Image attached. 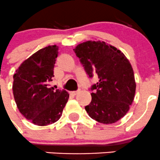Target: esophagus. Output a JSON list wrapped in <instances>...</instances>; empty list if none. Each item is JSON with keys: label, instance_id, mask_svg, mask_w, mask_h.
<instances>
[{"label": "esophagus", "instance_id": "esophagus-1", "mask_svg": "<svg viewBox=\"0 0 160 160\" xmlns=\"http://www.w3.org/2000/svg\"><path fill=\"white\" fill-rule=\"evenodd\" d=\"M78 93V91H71L70 92V94H72V95H77V94Z\"/></svg>", "mask_w": 160, "mask_h": 160}]
</instances>
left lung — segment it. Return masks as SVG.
I'll list each match as a JSON object with an SVG mask.
<instances>
[{
	"instance_id": "obj_1",
	"label": "left lung",
	"mask_w": 160,
	"mask_h": 160,
	"mask_svg": "<svg viewBox=\"0 0 160 160\" xmlns=\"http://www.w3.org/2000/svg\"><path fill=\"white\" fill-rule=\"evenodd\" d=\"M73 50L89 77L95 72L99 78L91 88L97 91L91 94L87 112L99 123H116L128 113L135 95L136 82L129 60L121 51L101 41L83 42Z\"/></svg>"
}]
</instances>
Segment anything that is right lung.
Wrapping results in <instances>:
<instances>
[{"label":"right lung","instance_id":"obj_1","mask_svg":"<svg viewBox=\"0 0 160 160\" xmlns=\"http://www.w3.org/2000/svg\"><path fill=\"white\" fill-rule=\"evenodd\" d=\"M58 47L44 48L25 60L13 76V95L20 112L37 126H47L60 119L69 94L49 88L54 77Z\"/></svg>","mask_w":160,"mask_h":160}]
</instances>
